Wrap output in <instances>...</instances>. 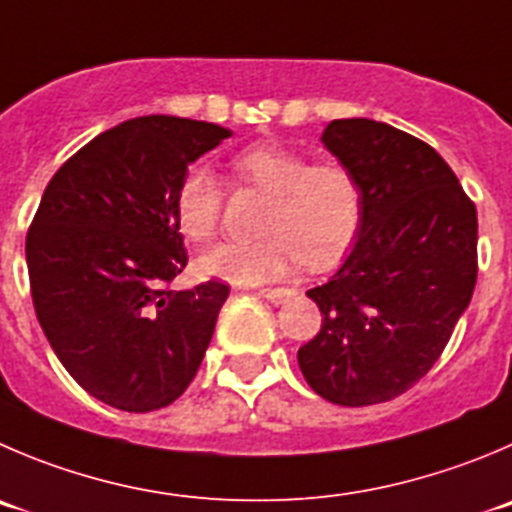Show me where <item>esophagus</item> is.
<instances>
[{"label":"esophagus","mask_w":512,"mask_h":512,"mask_svg":"<svg viewBox=\"0 0 512 512\" xmlns=\"http://www.w3.org/2000/svg\"><path fill=\"white\" fill-rule=\"evenodd\" d=\"M259 296L261 299L271 301V304H286V301L294 296V291L291 289H261Z\"/></svg>","instance_id":"34e87169"}]
</instances>
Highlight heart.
<instances>
[{
  "label": "heart",
  "mask_w": 512,
  "mask_h": 512,
  "mask_svg": "<svg viewBox=\"0 0 512 512\" xmlns=\"http://www.w3.org/2000/svg\"><path fill=\"white\" fill-rule=\"evenodd\" d=\"M241 183L269 193L256 241H228L208 251L201 271L236 286L276 281L299 269H324L347 251L362 221V188L342 163H309L276 143L251 145L233 158ZM223 191L216 175L193 165L173 196L175 226L188 241L208 243L221 221Z\"/></svg>",
  "instance_id": "obj_1"
}]
</instances>
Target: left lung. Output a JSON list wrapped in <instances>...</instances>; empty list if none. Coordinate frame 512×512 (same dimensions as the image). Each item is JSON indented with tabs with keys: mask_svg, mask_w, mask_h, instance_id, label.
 Listing matches in <instances>:
<instances>
[{
	"mask_svg": "<svg viewBox=\"0 0 512 512\" xmlns=\"http://www.w3.org/2000/svg\"><path fill=\"white\" fill-rule=\"evenodd\" d=\"M321 143L362 188L342 264L306 291L321 329L299 349L319 397L379 405L420 382L475 291L478 211L435 148L369 118L332 120Z\"/></svg>",
	"mask_w": 512,
	"mask_h": 512,
	"instance_id": "left-lung-1",
	"label": "left lung"
}]
</instances>
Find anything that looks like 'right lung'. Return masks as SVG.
I'll list each match as a JSON object with an SVG mask.
<instances>
[{
  "mask_svg": "<svg viewBox=\"0 0 512 512\" xmlns=\"http://www.w3.org/2000/svg\"><path fill=\"white\" fill-rule=\"evenodd\" d=\"M231 135L173 115L125 120L45 188L27 233L34 311L70 377L115 410L168 407L211 344L228 286L165 289L188 264L173 196L188 165Z\"/></svg>",
  "mask_w": 512,
  "mask_h": 512,
  "instance_id": "right-lung-1",
  "label": "right lung"
}]
</instances>
